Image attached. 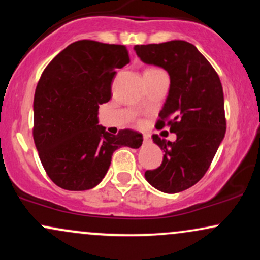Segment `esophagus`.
<instances>
[{
	"label": "esophagus",
	"mask_w": 260,
	"mask_h": 260,
	"mask_svg": "<svg viewBox=\"0 0 260 260\" xmlns=\"http://www.w3.org/2000/svg\"><path fill=\"white\" fill-rule=\"evenodd\" d=\"M151 142V139H150V137L148 136V134H145L144 136V143H147V144H149V143Z\"/></svg>",
	"instance_id": "esophagus-1"
}]
</instances>
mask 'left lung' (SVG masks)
<instances>
[{"label":"left lung","mask_w":260,"mask_h":260,"mask_svg":"<svg viewBox=\"0 0 260 260\" xmlns=\"http://www.w3.org/2000/svg\"><path fill=\"white\" fill-rule=\"evenodd\" d=\"M134 51L144 63L169 73V95L159 122L177 137L168 142L153 136L165 154L159 168L145 171V180L164 193L182 192L205 175L225 137L221 82L208 59L187 41L136 45Z\"/></svg>","instance_id":"obj_1"}]
</instances>
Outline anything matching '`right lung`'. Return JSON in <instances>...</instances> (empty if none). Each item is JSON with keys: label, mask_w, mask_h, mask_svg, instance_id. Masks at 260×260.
Listing matches in <instances>:
<instances>
[{"label": "right lung", "mask_w": 260, "mask_h": 260, "mask_svg": "<svg viewBox=\"0 0 260 260\" xmlns=\"http://www.w3.org/2000/svg\"><path fill=\"white\" fill-rule=\"evenodd\" d=\"M129 62L123 45L80 40L47 64L34 95V143L47 176L67 190L91 189L103 181L113 151L138 149L143 136H117L99 124V105L111 99L117 68Z\"/></svg>", "instance_id": "add662e5"}]
</instances>
